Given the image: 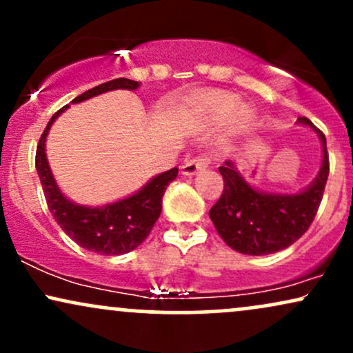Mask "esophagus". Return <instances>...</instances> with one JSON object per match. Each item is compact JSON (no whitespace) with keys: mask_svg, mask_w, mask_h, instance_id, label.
<instances>
[{"mask_svg":"<svg viewBox=\"0 0 353 353\" xmlns=\"http://www.w3.org/2000/svg\"><path fill=\"white\" fill-rule=\"evenodd\" d=\"M208 159H204V157H196V159H190L188 163L182 164L181 174L182 176H194V174L208 168Z\"/></svg>","mask_w":353,"mask_h":353,"instance_id":"esophagus-1","label":"esophagus"}]
</instances>
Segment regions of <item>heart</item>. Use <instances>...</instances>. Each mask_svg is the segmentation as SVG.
Returning <instances> with one entry per match:
<instances>
[{
  "label": "heart",
  "mask_w": 353,
  "mask_h": 353,
  "mask_svg": "<svg viewBox=\"0 0 353 353\" xmlns=\"http://www.w3.org/2000/svg\"><path fill=\"white\" fill-rule=\"evenodd\" d=\"M237 106L239 99L234 94L224 91H205L196 101L194 111L199 123L208 128H216L230 119L234 129H242L250 123V111Z\"/></svg>",
  "instance_id": "obj_1"
}]
</instances>
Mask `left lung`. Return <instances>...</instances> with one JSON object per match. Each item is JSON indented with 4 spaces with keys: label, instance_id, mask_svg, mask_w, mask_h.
Returning a JSON list of instances; mask_svg holds the SVG:
<instances>
[{
    "label": "left lung",
    "instance_id": "1",
    "mask_svg": "<svg viewBox=\"0 0 353 353\" xmlns=\"http://www.w3.org/2000/svg\"><path fill=\"white\" fill-rule=\"evenodd\" d=\"M297 123L317 132L322 144L319 174L299 192H265L254 188L234 161L219 168L224 190L209 216L222 241L237 252L267 255L287 249L305 234L317 214L330 171L327 141L307 117H299Z\"/></svg>",
    "mask_w": 353,
    "mask_h": 353
}]
</instances>
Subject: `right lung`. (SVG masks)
Segmentation results:
<instances>
[{
  "label": "right lung",
  "instance_id": "1",
  "mask_svg": "<svg viewBox=\"0 0 353 353\" xmlns=\"http://www.w3.org/2000/svg\"><path fill=\"white\" fill-rule=\"evenodd\" d=\"M137 88H139L137 81L117 78L83 92L78 98L72 99L71 104L83 103V101L104 94V92L116 91V89L136 91ZM68 108L70 104L61 108L51 117L36 149V171L41 181L48 209L59 228L83 249L101 255L131 252L143 244L159 219L165 188L177 177V168L157 174L134 194L119 201L94 205V208L76 204L59 189L46 157V137L50 134L51 125Z\"/></svg>",
  "mask_w": 353,
  "mask_h": 353
}]
</instances>
